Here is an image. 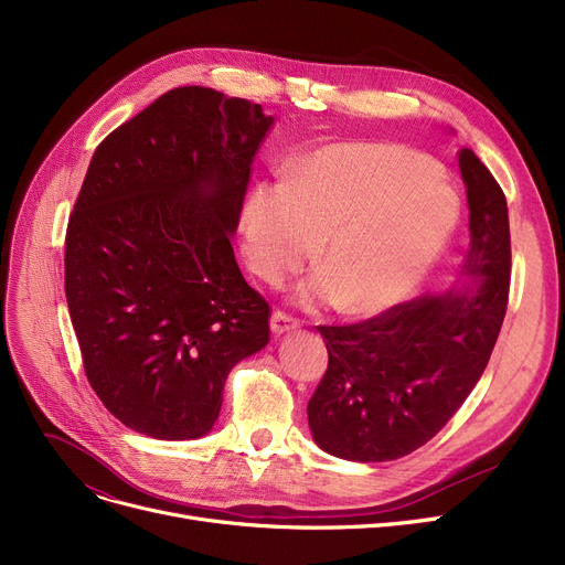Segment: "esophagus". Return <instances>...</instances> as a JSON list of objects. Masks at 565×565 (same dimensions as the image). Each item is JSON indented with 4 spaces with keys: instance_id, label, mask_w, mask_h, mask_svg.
<instances>
[{
    "instance_id": "34e87169",
    "label": "esophagus",
    "mask_w": 565,
    "mask_h": 565,
    "mask_svg": "<svg viewBox=\"0 0 565 565\" xmlns=\"http://www.w3.org/2000/svg\"><path fill=\"white\" fill-rule=\"evenodd\" d=\"M270 328H273V334L275 337H281V334H288V332H292V330H298L300 328V322L295 320L292 316H288V313H284V311H275L273 313V318H270Z\"/></svg>"
}]
</instances>
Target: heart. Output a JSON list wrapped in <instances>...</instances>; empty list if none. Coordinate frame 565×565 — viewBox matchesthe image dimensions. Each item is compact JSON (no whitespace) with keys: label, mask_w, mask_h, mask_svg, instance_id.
<instances>
[{"label":"heart","mask_w":565,"mask_h":565,"mask_svg":"<svg viewBox=\"0 0 565 565\" xmlns=\"http://www.w3.org/2000/svg\"><path fill=\"white\" fill-rule=\"evenodd\" d=\"M458 211L428 156L401 143L343 141L302 160L286 183L252 190L245 252L256 275L279 281L318 241L320 273L300 286V300L371 316L401 302L428 275Z\"/></svg>","instance_id":"obj_1"}]
</instances>
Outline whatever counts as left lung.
I'll list each match as a JSON object with an SVG mask.
<instances>
[{
	"label": "left lung",
	"mask_w": 565,
	"mask_h": 565,
	"mask_svg": "<svg viewBox=\"0 0 565 565\" xmlns=\"http://www.w3.org/2000/svg\"><path fill=\"white\" fill-rule=\"evenodd\" d=\"M469 203V284L419 295L354 324H318L328 371L307 414L322 451L384 462L417 451L483 375L511 288L509 207L471 148L458 153Z\"/></svg>",
	"instance_id": "obj_1"
}]
</instances>
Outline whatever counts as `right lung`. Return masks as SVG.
Here are the masks:
<instances>
[{
  "mask_svg": "<svg viewBox=\"0 0 565 565\" xmlns=\"http://www.w3.org/2000/svg\"><path fill=\"white\" fill-rule=\"evenodd\" d=\"M275 118L207 86H178L109 132L66 228V300L88 384L156 439H196L231 369L270 341V305L231 233Z\"/></svg>",
  "mask_w": 565,
  "mask_h": 565,
  "instance_id": "1",
  "label": "right lung"
}]
</instances>
